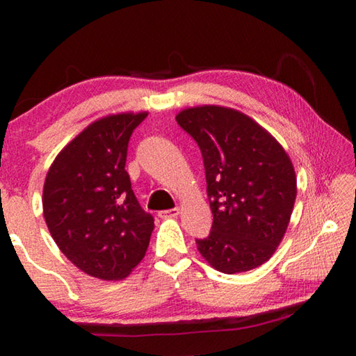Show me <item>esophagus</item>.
<instances>
[{"label":"esophagus","mask_w":356,"mask_h":356,"mask_svg":"<svg viewBox=\"0 0 356 356\" xmlns=\"http://www.w3.org/2000/svg\"><path fill=\"white\" fill-rule=\"evenodd\" d=\"M180 213L179 207H174V209H170V210H161V212H159V216L160 218H176V216Z\"/></svg>","instance_id":"34e87169"}]
</instances>
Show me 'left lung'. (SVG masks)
Segmentation results:
<instances>
[{"label": "left lung", "mask_w": 356, "mask_h": 356, "mask_svg": "<svg viewBox=\"0 0 356 356\" xmlns=\"http://www.w3.org/2000/svg\"><path fill=\"white\" fill-rule=\"evenodd\" d=\"M177 124L201 149L213 213L201 256L221 273L248 272L275 254L297 197L291 156L254 119L234 108L193 106Z\"/></svg>", "instance_id": "8db88e82"}]
</instances>
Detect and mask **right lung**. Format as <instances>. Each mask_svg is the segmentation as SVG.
Instances as JSON below:
<instances>
[{"mask_svg":"<svg viewBox=\"0 0 356 356\" xmlns=\"http://www.w3.org/2000/svg\"><path fill=\"white\" fill-rule=\"evenodd\" d=\"M147 113L94 120L56 155L47 172L42 207L58 248L89 276L118 281L146 254L154 218L125 171L129 140Z\"/></svg>","mask_w":356,"mask_h":356,"instance_id":"1","label":"right lung"}]
</instances>
